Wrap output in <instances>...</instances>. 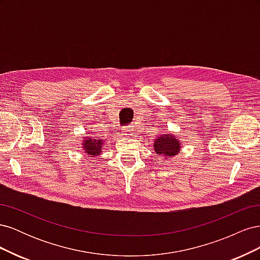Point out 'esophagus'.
Returning <instances> with one entry per match:
<instances>
[{
  "label": "esophagus",
  "mask_w": 260,
  "mask_h": 260,
  "mask_svg": "<svg viewBox=\"0 0 260 260\" xmlns=\"http://www.w3.org/2000/svg\"><path fill=\"white\" fill-rule=\"evenodd\" d=\"M121 133H122L123 136H125V137H131L132 133H133V128L131 127V125H127V127H123Z\"/></svg>",
  "instance_id": "esophagus-1"
}]
</instances>
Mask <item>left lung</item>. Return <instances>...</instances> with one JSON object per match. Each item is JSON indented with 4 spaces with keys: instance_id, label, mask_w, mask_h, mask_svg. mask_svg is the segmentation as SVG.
Instances as JSON below:
<instances>
[{
    "instance_id": "left-lung-1",
    "label": "left lung",
    "mask_w": 260,
    "mask_h": 260,
    "mask_svg": "<svg viewBox=\"0 0 260 260\" xmlns=\"http://www.w3.org/2000/svg\"><path fill=\"white\" fill-rule=\"evenodd\" d=\"M154 147L155 152L158 155H167L170 157L179 153L180 143L169 135H161L156 139Z\"/></svg>"
}]
</instances>
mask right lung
<instances>
[{
    "mask_svg": "<svg viewBox=\"0 0 260 260\" xmlns=\"http://www.w3.org/2000/svg\"><path fill=\"white\" fill-rule=\"evenodd\" d=\"M102 144H103V142H102L101 139H89L86 140L84 142V148L85 151L88 154L90 155H93V156H98L100 155L101 153V149H102Z\"/></svg>",
    "mask_w": 260,
    "mask_h": 260,
    "instance_id": "1",
    "label": "right lung"
}]
</instances>
